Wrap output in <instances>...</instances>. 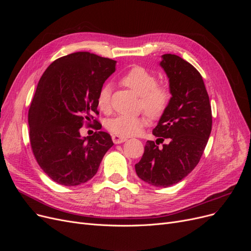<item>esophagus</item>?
<instances>
[{
	"label": "esophagus",
	"instance_id": "1",
	"mask_svg": "<svg viewBox=\"0 0 251 251\" xmlns=\"http://www.w3.org/2000/svg\"><path fill=\"white\" fill-rule=\"evenodd\" d=\"M112 139L114 141L115 144H119V143H123L127 140L126 137H121V136H118V135H113L112 136Z\"/></svg>",
	"mask_w": 251,
	"mask_h": 251
}]
</instances>
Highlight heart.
<instances>
[{
	"label": "heart",
	"mask_w": 251,
	"mask_h": 251,
	"mask_svg": "<svg viewBox=\"0 0 251 251\" xmlns=\"http://www.w3.org/2000/svg\"><path fill=\"white\" fill-rule=\"evenodd\" d=\"M120 82L140 97V109L152 119L162 117L172 100V90L170 86L165 83H157L156 75L141 66L130 68L120 78ZM97 104L101 112H111V87L109 85L100 89ZM148 122L147 115L117 116L105 122L104 126L114 135L129 137L139 134Z\"/></svg>",
	"instance_id": "obj_1"
}]
</instances>
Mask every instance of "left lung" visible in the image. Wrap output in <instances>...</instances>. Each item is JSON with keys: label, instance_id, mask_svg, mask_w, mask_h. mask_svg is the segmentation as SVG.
Instances as JSON below:
<instances>
[{"label": "left lung", "instance_id": "1", "mask_svg": "<svg viewBox=\"0 0 251 251\" xmlns=\"http://www.w3.org/2000/svg\"><path fill=\"white\" fill-rule=\"evenodd\" d=\"M160 63L172 90V100L148 140L137 176L152 186L169 187L185 178L200 163L212 131L209 98L201 73L181 57L165 54ZM170 143L158 149L159 142Z\"/></svg>", "mask_w": 251, "mask_h": 251}]
</instances>
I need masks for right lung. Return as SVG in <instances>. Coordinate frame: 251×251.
Masks as SVG:
<instances>
[{"instance_id":"right-lung-1","label":"right lung","mask_w":251,"mask_h":251,"mask_svg":"<svg viewBox=\"0 0 251 251\" xmlns=\"http://www.w3.org/2000/svg\"><path fill=\"white\" fill-rule=\"evenodd\" d=\"M116 61L88 51H77L52 62L41 77L28 111L32 152L44 172L58 184L77 186L94 177L111 135L97 131L81 137L80 128L101 125L97 97L115 72Z\"/></svg>"}]
</instances>
